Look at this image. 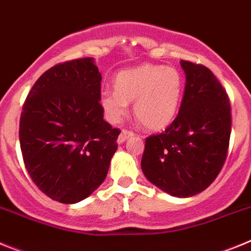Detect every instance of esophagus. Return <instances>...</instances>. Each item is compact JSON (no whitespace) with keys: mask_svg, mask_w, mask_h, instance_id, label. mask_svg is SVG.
<instances>
[{"mask_svg":"<svg viewBox=\"0 0 251 251\" xmlns=\"http://www.w3.org/2000/svg\"><path fill=\"white\" fill-rule=\"evenodd\" d=\"M130 136H133V132H130V130H127V129H122L121 134H119L118 137V141L117 142H118L119 145H122V143L127 141Z\"/></svg>","mask_w":251,"mask_h":251,"instance_id":"34e87169","label":"esophagus"}]
</instances>
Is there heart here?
<instances>
[{"mask_svg": "<svg viewBox=\"0 0 251 251\" xmlns=\"http://www.w3.org/2000/svg\"><path fill=\"white\" fill-rule=\"evenodd\" d=\"M115 90L100 95L104 114L112 123H118L128 112V103L134 101L133 112L150 130L168 127L181 103L183 92L182 75L175 68L142 65L117 75Z\"/></svg>", "mask_w": 251, "mask_h": 251, "instance_id": "obj_1", "label": "heart"}]
</instances>
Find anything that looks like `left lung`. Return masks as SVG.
<instances>
[{
	"label": "left lung",
	"instance_id": "obj_1",
	"mask_svg": "<svg viewBox=\"0 0 251 251\" xmlns=\"http://www.w3.org/2000/svg\"><path fill=\"white\" fill-rule=\"evenodd\" d=\"M186 74L178 114L161 134L146 138L141 167L151 183L175 197H191L214 182L231 133L229 97L210 69L181 60Z\"/></svg>",
	"mask_w": 251,
	"mask_h": 251
}]
</instances>
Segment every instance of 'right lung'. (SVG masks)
I'll list each match as a JSON object with an SVG mask.
<instances>
[{"mask_svg":"<svg viewBox=\"0 0 251 251\" xmlns=\"http://www.w3.org/2000/svg\"><path fill=\"white\" fill-rule=\"evenodd\" d=\"M101 75L93 57L46 70L22 106L20 146L39 190L61 203L84 200L103 183L121 130L103 119Z\"/></svg>","mask_w":251,"mask_h":251,"instance_id":"1","label":"right lung"}]
</instances>
